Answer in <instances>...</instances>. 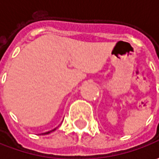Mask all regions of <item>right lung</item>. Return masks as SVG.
I'll return each instance as SVG.
<instances>
[{
  "label": "right lung",
  "mask_w": 159,
  "mask_h": 159,
  "mask_svg": "<svg viewBox=\"0 0 159 159\" xmlns=\"http://www.w3.org/2000/svg\"><path fill=\"white\" fill-rule=\"evenodd\" d=\"M56 129H57V128H55V129H53V130H51V131H48V132H46V133H43L42 134H49V133H51V132L55 131Z\"/></svg>",
  "instance_id": "right-lung-1"
}]
</instances>
